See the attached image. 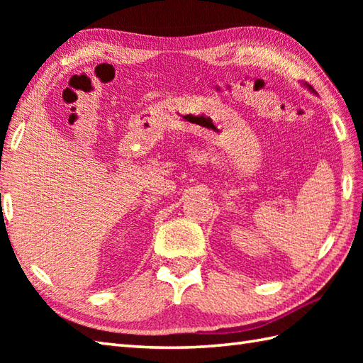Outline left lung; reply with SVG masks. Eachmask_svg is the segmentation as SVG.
Wrapping results in <instances>:
<instances>
[{
  "label": "left lung",
  "mask_w": 363,
  "mask_h": 363,
  "mask_svg": "<svg viewBox=\"0 0 363 363\" xmlns=\"http://www.w3.org/2000/svg\"><path fill=\"white\" fill-rule=\"evenodd\" d=\"M306 89H307V90H311V91H312V94H317V91H315V90H313V89H312L311 86H306Z\"/></svg>",
  "instance_id": "8db88e82"
}]
</instances>
